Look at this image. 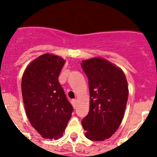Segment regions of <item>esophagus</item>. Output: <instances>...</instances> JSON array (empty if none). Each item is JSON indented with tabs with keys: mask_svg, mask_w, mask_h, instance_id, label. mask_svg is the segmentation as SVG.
Returning a JSON list of instances; mask_svg holds the SVG:
<instances>
[{
	"mask_svg": "<svg viewBox=\"0 0 157 157\" xmlns=\"http://www.w3.org/2000/svg\"><path fill=\"white\" fill-rule=\"evenodd\" d=\"M71 103H72L74 108L75 109L76 108V105H77V99H72V100H71Z\"/></svg>",
	"mask_w": 157,
	"mask_h": 157,
	"instance_id": "obj_1",
	"label": "esophagus"
}]
</instances>
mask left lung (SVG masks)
<instances>
[{"instance_id":"8db88e82","label":"left lung","mask_w":157,"mask_h":157,"mask_svg":"<svg viewBox=\"0 0 157 157\" xmlns=\"http://www.w3.org/2000/svg\"><path fill=\"white\" fill-rule=\"evenodd\" d=\"M81 67L89 81L90 102L88 115L81 123L86 138L93 141L108 139L122 121L128 97L124 72L101 58L83 61Z\"/></svg>"}]
</instances>
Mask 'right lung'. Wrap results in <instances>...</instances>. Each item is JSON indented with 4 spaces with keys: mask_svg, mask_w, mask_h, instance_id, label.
Listing matches in <instances>:
<instances>
[{
    "mask_svg": "<svg viewBox=\"0 0 157 157\" xmlns=\"http://www.w3.org/2000/svg\"><path fill=\"white\" fill-rule=\"evenodd\" d=\"M64 63L61 57L45 54L30 63L22 79L26 115L44 138L62 137L74 109L58 81Z\"/></svg>",
    "mask_w": 157,
    "mask_h": 157,
    "instance_id": "obj_1",
    "label": "right lung"
}]
</instances>
